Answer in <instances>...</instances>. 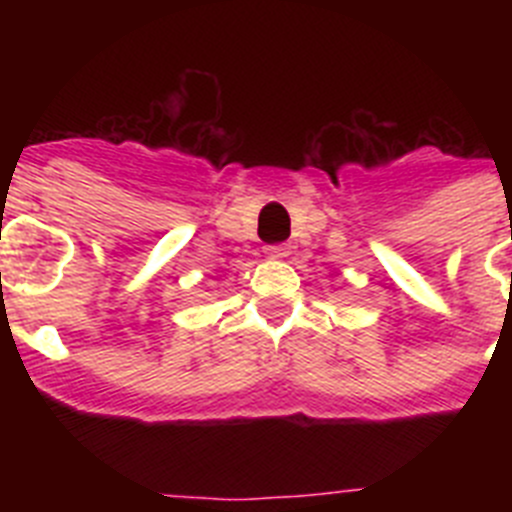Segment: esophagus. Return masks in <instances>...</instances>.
<instances>
[{
    "label": "esophagus",
    "mask_w": 512,
    "mask_h": 512,
    "mask_svg": "<svg viewBox=\"0 0 512 512\" xmlns=\"http://www.w3.org/2000/svg\"><path fill=\"white\" fill-rule=\"evenodd\" d=\"M264 251H266V256H269V259H287V256H289V248L284 246V243H277V246H266Z\"/></svg>",
    "instance_id": "34e87169"
}]
</instances>
